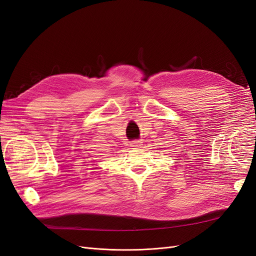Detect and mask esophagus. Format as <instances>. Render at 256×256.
<instances>
[{"label": "esophagus", "instance_id": "34e87169", "mask_svg": "<svg viewBox=\"0 0 256 256\" xmlns=\"http://www.w3.org/2000/svg\"><path fill=\"white\" fill-rule=\"evenodd\" d=\"M142 143H143L142 140H134L132 142H130V146L134 147V148H138V147H140L141 145H143Z\"/></svg>", "mask_w": 256, "mask_h": 256}]
</instances>
